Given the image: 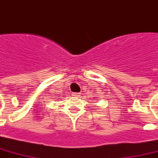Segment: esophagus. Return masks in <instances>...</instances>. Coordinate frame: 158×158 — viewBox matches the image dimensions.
<instances>
[{"instance_id": "obj_1", "label": "esophagus", "mask_w": 158, "mask_h": 158, "mask_svg": "<svg viewBox=\"0 0 158 158\" xmlns=\"http://www.w3.org/2000/svg\"><path fill=\"white\" fill-rule=\"evenodd\" d=\"M72 96H73V97H78V96H79V93H73V95Z\"/></svg>"}]
</instances>
